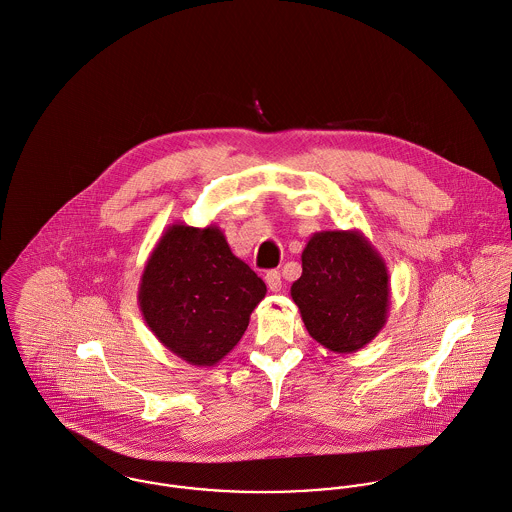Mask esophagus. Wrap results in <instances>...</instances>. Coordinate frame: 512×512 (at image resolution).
<instances>
[{"mask_svg":"<svg viewBox=\"0 0 512 512\" xmlns=\"http://www.w3.org/2000/svg\"><path fill=\"white\" fill-rule=\"evenodd\" d=\"M265 283H267L269 291H273V293L281 291V285H283V281H281V273H279V271H269V273L265 275Z\"/></svg>","mask_w":512,"mask_h":512,"instance_id":"esophagus-1","label":"esophagus"}]
</instances>
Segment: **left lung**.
<instances>
[{"instance_id": "left-lung-1", "label": "left lung", "mask_w": 512, "mask_h": 512, "mask_svg": "<svg viewBox=\"0 0 512 512\" xmlns=\"http://www.w3.org/2000/svg\"><path fill=\"white\" fill-rule=\"evenodd\" d=\"M303 275L291 297L308 334L336 354L372 342L390 310L386 261L358 229L316 231L303 249Z\"/></svg>"}]
</instances>
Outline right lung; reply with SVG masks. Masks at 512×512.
I'll return each mask as SVG.
<instances>
[{"mask_svg": "<svg viewBox=\"0 0 512 512\" xmlns=\"http://www.w3.org/2000/svg\"><path fill=\"white\" fill-rule=\"evenodd\" d=\"M265 293L217 225L172 223L144 265L138 307L172 354L207 368L237 346Z\"/></svg>", "mask_w": 512, "mask_h": 512, "instance_id": "right-lung-1", "label": "right lung"}]
</instances>
